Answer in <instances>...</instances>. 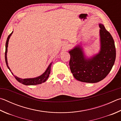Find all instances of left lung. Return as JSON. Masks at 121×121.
I'll use <instances>...</instances> for the list:
<instances>
[{
    "instance_id": "8db88e82",
    "label": "left lung",
    "mask_w": 121,
    "mask_h": 121,
    "mask_svg": "<svg viewBox=\"0 0 121 121\" xmlns=\"http://www.w3.org/2000/svg\"><path fill=\"white\" fill-rule=\"evenodd\" d=\"M100 50L91 57L85 55L81 44L69 51V66L74 78L88 83L98 82L106 77L112 68L116 58L114 39L103 24H99Z\"/></svg>"
}]
</instances>
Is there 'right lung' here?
Listing matches in <instances>:
<instances>
[{
  "label": "right lung",
  "instance_id": "1",
  "mask_svg": "<svg viewBox=\"0 0 121 121\" xmlns=\"http://www.w3.org/2000/svg\"><path fill=\"white\" fill-rule=\"evenodd\" d=\"M13 31L9 35V36H8L7 41H6V50H5V61H6V65L9 69V70H10V71L11 72V73H12V74L14 75V74L13 73V72L11 71V70L10 69V68L9 67L8 65V62H7V48H8V42L9 40V39L10 38L11 35L13 34ZM52 62L50 63V64L49 65V66L47 68V69H46L45 72L44 73L41 74V76H39V77H37L35 78H25V79H22V78H20L17 77L16 76L14 75L15 77V78H16V79L18 81V82H19L21 83H23V85H39V84H41L42 83H43L45 82L48 79L50 75V71H51V65L52 64Z\"/></svg>",
  "mask_w": 121,
  "mask_h": 121
}]
</instances>
